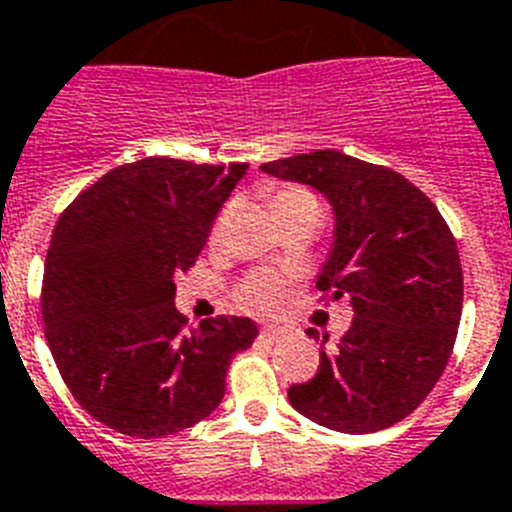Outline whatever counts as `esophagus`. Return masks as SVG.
Masks as SVG:
<instances>
[{
    "instance_id": "34e87169",
    "label": "esophagus",
    "mask_w": 512,
    "mask_h": 512,
    "mask_svg": "<svg viewBox=\"0 0 512 512\" xmlns=\"http://www.w3.org/2000/svg\"><path fill=\"white\" fill-rule=\"evenodd\" d=\"M260 337L268 342H278L281 340V330H275V327H265V330L260 332Z\"/></svg>"
}]
</instances>
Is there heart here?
Instances as JSON below:
<instances>
[{
  "label": "heart",
  "instance_id": "heart-1",
  "mask_svg": "<svg viewBox=\"0 0 512 512\" xmlns=\"http://www.w3.org/2000/svg\"><path fill=\"white\" fill-rule=\"evenodd\" d=\"M314 201L304 188H296V185H286V188H278L273 193V206L281 208L288 203H304ZM239 301L244 304V309L255 311V314H275L281 311L286 304V283L273 273H252L250 278H244L239 283Z\"/></svg>",
  "mask_w": 512,
  "mask_h": 512
}]
</instances>
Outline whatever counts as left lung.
<instances>
[{"label": "left lung", "instance_id": "left-lung-1", "mask_svg": "<svg viewBox=\"0 0 512 512\" xmlns=\"http://www.w3.org/2000/svg\"><path fill=\"white\" fill-rule=\"evenodd\" d=\"M260 170L330 201L335 239L317 288L327 299L348 296L355 314L335 348H322L314 379L288 389V402L340 433L391 428L438 384L456 342L464 275L451 229L407 177L342 151L296 154ZM306 335L319 340L317 330Z\"/></svg>", "mask_w": 512, "mask_h": 512}]
</instances>
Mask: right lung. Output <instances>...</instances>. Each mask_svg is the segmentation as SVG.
I'll use <instances>...</instances> for the list:
<instances>
[{"instance_id": "add662e5", "label": "right lung", "mask_w": 512, "mask_h": 512, "mask_svg": "<svg viewBox=\"0 0 512 512\" xmlns=\"http://www.w3.org/2000/svg\"><path fill=\"white\" fill-rule=\"evenodd\" d=\"M247 164L146 157L79 193L53 229L41 311L61 379L97 422L131 438L180 433L224 399L257 324L185 330L175 275L195 265Z\"/></svg>"}]
</instances>
